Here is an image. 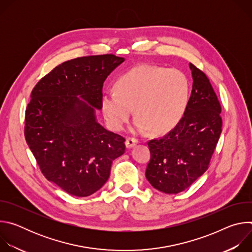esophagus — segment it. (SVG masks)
<instances>
[{"instance_id": "1", "label": "esophagus", "mask_w": 252, "mask_h": 252, "mask_svg": "<svg viewBox=\"0 0 252 252\" xmlns=\"http://www.w3.org/2000/svg\"><path fill=\"white\" fill-rule=\"evenodd\" d=\"M138 142V140L136 139V138H132V137H128V138H126V147L127 148V149H131V148H133L136 143Z\"/></svg>"}]
</instances>
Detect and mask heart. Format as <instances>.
I'll list each match as a JSON object with an SVG mask.
<instances>
[{
    "instance_id": "obj_1",
    "label": "heart",
    "mask_w": 252,
    "mask_h": 252,
    "mask_svg": "<svg viewBox=\"0 0 252 252\" xmlns=\"http://www.w3.org/2000/svg\"><path fill=\"white\" fill-rule=\"evenodd\" d=\"M116 88L101 96L103 116L114 130L125 127L134 109L135 131L167 132L182 120L189 97V82L181 70L146 63L126 71Z\"/></svg>"
}]
</instances>
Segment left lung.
Segmentation results:
<instances>
[{"label": "left lung", "instance_id": "obj_1", "mask_svg": "<svg viewBox=\"0 0 252 252\" xmlns=\"http://www.w3.org/2000/svg\"><path fill=\"white\" fill-rule=\"evenodd\" d=\"M192 91L182 120L165 135L148 142L151 160L146 176L158 190L176 194L208 168L221 133V106L208 78L189 63Z\"/></svg>", "mask_w": 252, "mask_h": 252}]
</instances>
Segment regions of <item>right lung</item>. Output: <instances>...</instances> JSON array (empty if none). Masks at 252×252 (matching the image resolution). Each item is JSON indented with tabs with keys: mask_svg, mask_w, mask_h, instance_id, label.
Masks as SVG:
<instances>
[{
	"mask_svg": "<svg viewBox=\"0 0 252 252\" xmlns=\"http://www.w3.org/2000/svg\"><path fill=\"white\" fill-rule=\"evenodd\" d=\"M125 62L112 54L66 61L35 85L25 117V137L41 171L70 195L97 191L113 160L125 154V138L96 122L102 86Z\"/></svg>",
	"mask_w": 252,
	"mask_h": 252,
	"instance_id": "add662e5",
	"label": "right lung"
}]
</instances>
